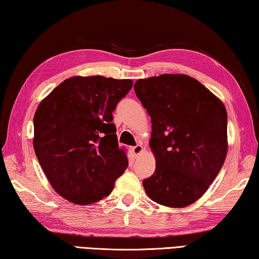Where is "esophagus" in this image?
Returning a JSON list of instances; mask_svg holds the SVG:
<instances>
[{
	"label": "esophagus",
	"mask_w": 259,
	"mask_h": 259,
	"mask_svg": "<svg viewBox=\"0 0 259 259\" xmlns=\"http://www.w3.org/2000/svg\"><path fill=\"white\" fill-rule=\"evenodd\" d=\"M142 152H143V146L142 145H136V146L133 147V153L136 156L142 154Z\"/></svg>",
	"instance_id": "34e87169"
}]
</instances>
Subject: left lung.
Instances as JSON below:
<instances>
[{"label":"left lung","mask_w":259,"mask_h":259,"mask_svg":"<svg viewBox=\"0 0 259 259\" xmlns=\"http://www.w3.org/2000/svg\"><path fill=\"white\" fill-rule=\"evenodd\" d=\"M135 93L148 115L156 168L143 181L148 198L183 208L202 196L227 153V112L203 84L185 74L139 78Z\"/></svg>","instance_id":"obj_1"}]
</instances>
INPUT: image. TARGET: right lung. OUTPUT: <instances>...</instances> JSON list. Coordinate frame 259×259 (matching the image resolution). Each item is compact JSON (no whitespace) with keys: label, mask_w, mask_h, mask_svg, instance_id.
Returning <instances> with one entry per match:
<instances>
[{"label":"right lung","mask_w":259,"mask_h":259,"mask_svg":"<svg viewBox=\"0 0 259 259\" xmlns=\"http://www.w3.org/2000/svg\"><path fill=\"white\" fill-rule=\"evenodd\" d=\"M133 81L73 76L56 87L34 115L35 154L54 190L88 205L106 198L128 166L112 113Z\"/></svg>","instance_id":"obj_1"}]
</instances>
